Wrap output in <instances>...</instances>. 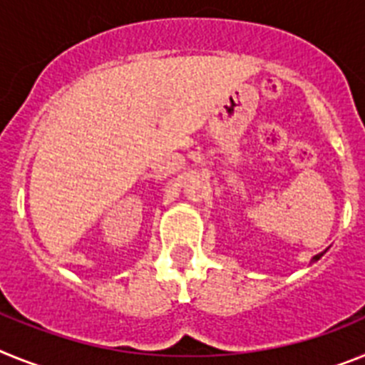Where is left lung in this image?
I'll list each match as a JSON object with an SVG mask.
<instances>
[{"label": "left lung", "mask_w": 365, "mask_h": 365, "mask_svg": "<svg viewBox=\"0 0 365 365\" xmlns=\"http://www.w3.org/2000/svg\"><path fill=\"white\" fill-rule=\"evenodd\" d=\"M319 257H322V253H319V255H316V257H314V259H312V261H318V259H319Z\"/></svg>", "instance_id": "obj_1"}]
</instances>
